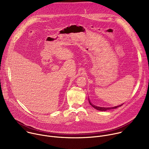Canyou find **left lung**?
Wrapping results in <instances>:
<instances>
[{"label":"left lung","instance_id":"left-lung-1","mask_svg":"<svg viewBox=\"0 0 149 149\" xmlns=\"http://www.w3.org/2000/svg\"><path fill=\"white\" fill-rule=\"evenodd\" d=\"M88 101H89V103L91 105H92L93 107L96 110H99V111H107V110H111V109H117V107H121V105H123V104H121L120 105H118V106H116V107H110V108H105V107H97V106L96 105H94V104H92V103L90 102V100L88 99Z\"/></svg>","mask_w":149,"mask_h":149}]
</instances>
